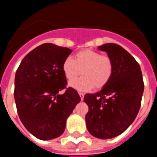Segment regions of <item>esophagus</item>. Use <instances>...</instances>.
I'll return each mask as SVG.
<instances>
[{"label": "esophagus", "mask_w": 157, "mask_h": 157, "mask_svg": "<svg viewBox=\"0 0 157 157\" xmlns=\"http://www.w3.org/2000/svg\"><path fill=\"white\" fill-rule=\"evenodd\" d=\"M78 94H79L80 98H81V100H82V101L83 98H84V94H82V93H78Z\"/></svg>", "instance_id": "1"}]
</instances>
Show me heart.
Returning a JSON list of instances; mask_svg holds the SVG:
<instances>
[{
  "label": "heart",
  "mask_w": 157,
  "mask_h": 157,
  "mask_svg": "<svg viewBox=\"0 0 157 157\" xmlns=\"http://www.w3.org/2000/svg\"><path fill=\"white\" fill-rule=\"evenodd\" d=\"M65 77L71 82L81 74L83 77L70 83L79 91L100 90L109 82L114 72V63L109 56L92 49H83L75 54V59L67 57L62 65Z\"/></svg>",
  "instance_id": "1"
}]
</instances>
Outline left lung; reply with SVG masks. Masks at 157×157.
<instances>
[{"mask_svg": "<svg viewBox=\"0 0 157 157\" xmlns=\"http://www.w3.org/2000/svg\"><path fill=\"white\" fill-rule=\"evenodd\" d=\"M98 49L112 58L114 72L101 91L84 96L89 107L86 123L94 137L108 139L124 132L135 120L141 107L144 82L138 63L123 47L107 43Z\"/></svg>", "mask_w": 157, "mask_h": 157, "instance_id": "8db88e82", "label": "left lung"}]
</instances>
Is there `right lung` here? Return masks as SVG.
Returning a JSON list of instances; mask_svg holds the SVG:
<instances>
[{"label":"right lung","instance_id":"add662e5","mask_svg":"<svg viewBox=\"0 0 157 157\" xmlns=\"http://www.w3.org/2000/svg\"><path fill=\"white\" fill-rule=\"evenodd\" d=\"M72 50L52 43L37 46L25 56L15 77L14 98L26 129L41 140L59 137L67 119L81 101L77 91L67 88L62 65Z\"/></svg>","mask_w":157,"mask_h":157}]
</instances>
